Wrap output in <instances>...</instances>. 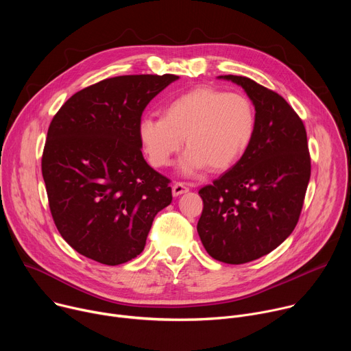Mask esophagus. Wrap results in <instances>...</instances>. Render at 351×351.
Here are the masks:
<instances>
[{
    "label": "esophagus",
    "mask_w": 351,
    "mask_h": 351,
    "mask_svg": "<svg viewBox=\"0 0 351 351\" xmlns=\"http://www.w3.org/2000/svg\"><path fill=\"white\" fill-rule=\"evenodd\" d=\"M189 191V187L184 184V183H180V182H176L173 186H172V194L175 197L183 194V193H187Z\"/></svg>",
    "instance_id": "obj_1"
}]
</instances>
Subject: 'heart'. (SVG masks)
<instances>
[{"label":"heart","mask_w":351,"mask_h":351,"mask_svg":"<svg viewBox=\"0 0 351 351\" xmlns=\"http://www.w3.org/2000/svg\"><path fill=\"white\" fill-rule=\"evenodd\" d=\"M257 112L243 94L197 87L169 101L164 118L145 115L137 134L153 167H168L183 145L179 171L193 178L210 167L222 172L237 164L252 145Z\"/></svg>","instance_id":"obj_1"}]
</instances>
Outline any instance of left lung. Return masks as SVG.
<instances>
[{"mask_svg": "<svg viewBox=\"0 0 351 351\" xmlns=\"http://www.w3.org/2000/svg\"><path fill=\"white\" fill-rule=\"evenodd\" d=\"M257 112L254 140L226 173L198 191L204 208L197 232L207 253L226 264L269 254L297 225L311 175L303 121L278 93L254 80L225 75Z\"/></svg>", "mask_w": 351, "mask_h": 351, "instance_id": "obj_1", "label": "left lung"}]
</instances>
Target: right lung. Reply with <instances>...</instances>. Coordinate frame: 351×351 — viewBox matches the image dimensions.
<instances>
[{
    "label": "right lung",
    "mask_w": 351,
    "mask_h": 351,
    "mask_svg": "<svg viewBox=\"0 0 351 351\" xmlns=\"http://www.w3.org/2000/svg\"><path fill=\"white\" fill-rule=\"evenodd\" d=\"M175 75L98 82L61 107L41 160L49 210L64 240L106 265L137 257L156 215L172 203L169 179L149 167L137 126Z\"/></svg>",
    "instance_id": "right-lung-1"
}]
</instances>
